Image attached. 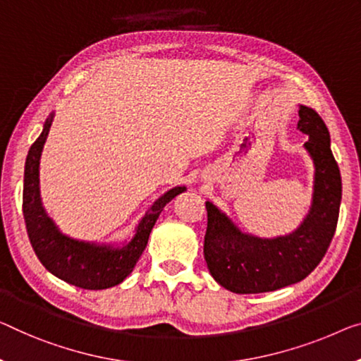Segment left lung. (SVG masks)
Segmentation results:
<instances>
[{
  "label": "left lung",
  "instance_id": "1",
  "mask_svg": "<svg viewBox=\"0 0 361 361\" xmlns=\"http://www.w3.org/2000/svg\"><path fill=\"white\" fill-rule=\"evenodd\" d=\"M298 128L314 160V196L298 230L276 240L241 233L225 215L206 202L204 257L212 277L233 293H262L297 283L319 264L334 238L342 199L341 170L321 116L300 106Z\"/></svg>",
  "mask_w": 361,
  "mask_h": 361
}]
</instances>
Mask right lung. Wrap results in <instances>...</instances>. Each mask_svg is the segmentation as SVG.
<instances>
[{
	"label": "right lung",
	"instance_id": "obj_1",
	"mask_svg": "<svg viewBox=\"0 0 361 361\" xmlns=\"http://www.w3.org/2000/svg\"><path fill=\"white\" fill-rule=\"evenodd\" d=\"M51 118L47 120L39 139L30 146L25 160L23 212L30 245L47 271L61 281L85 290L115 287L133 272L165 204L185 191V186L173 188L157 199L139 222L136 235L125 248L113 250L110 246H95L68 238L58 232L55 224L47 217L39 192L40 155L50 131Z\"/></svg>",
	"mask_w": 361,
	"mask_h": 361
}]
</instances>
